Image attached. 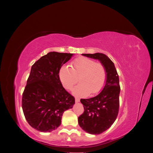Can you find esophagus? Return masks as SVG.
<instances>
[{"label":"esophagus","instance_id":"obj_1","mask_svg":"<svg viewBox=\"0 0 153 153\" xmlns=\"http://www.w3.org/2000/svg\"><path fill=\"white\" fill-rule=\"evenodd\" d=\"M75 101H76V103L80 102V99L78 98H75Z\"/></svg>","mask_w":153,"mask_h":153}]
</instances>
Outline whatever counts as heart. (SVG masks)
I'll use <instances>...</instances> for the list:
<instances>
[{
  "instance_id": "heart-1",
  "label": "heart",
  "mask_w": 153,
  "mask_h": 153,
  "mask_svg": "<svg viewBox=\"0 0 153 153\" xmlns=\"http://www.w3.org/2000/svg\"><path fill=\"white\" fill-rule=\"evenodd\" d=\"M71 68L63 66L59 73V80L66 89H71L79 78L80 84L73 89V94L78 97L94 94L105 85L106 72L104 66L94 60L79 57L71 62Z\"/></svg>"
}]
</instances>
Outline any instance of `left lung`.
<instances>
[{"label": "left lung", "instance_id": "obj_1", "mask_svg": "<svg viewBox=\"0 0 153 153\" xmlns=\"http://www.w3.org/2000/svg\"><path fill=\"white\" fill-rule=\"evenodd\" d=\"M100 61L105 68V85L100 94L93 98L81 99L84 112L78 118L79 126L88 133L99 135L108 129L116 119L119 108V76L114 62L103 53L82 54Z\"/></svg>", "mask_w": 153, "mask_h": 153}]
</instances>
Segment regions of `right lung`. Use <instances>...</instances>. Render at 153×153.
I'll list each match as a JSON object with an SVG mask.
<instances>
[{
	"label": "right lung",
	"instance_id": "1",
	"mask_svg": "<svg viewBox=\"0 0 153 153\" xmlns=\"http://www.w3.org/2000/svg\"><path fill=\"white\" fill-rule=\"evenodd\" d=\"M73 55L51 52L32 66L22 105L27 121L36 130L50 132L56 129L61 124L64 111L75 103L59 77L60 69Z\"/></svg>",
	"mask_w": 153,
	"mask_h": 153
}]
</instances>
